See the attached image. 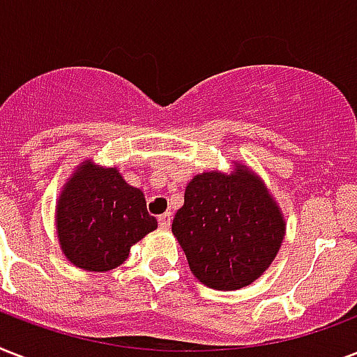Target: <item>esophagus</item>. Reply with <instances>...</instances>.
I'll use <instances>...</instances> for the list:
<instances>
[{"label":"esophagus","mask_w":357,"mask_h":357,"mask_svg":"<svg viewBox=\"0 0 357 357\" xmlns=\"http://www.w3.org/2000/svg\"><path fill=\"white\" fill-rule=\"evenodd\" d=\"M170 224H172V215L170 213H165L159 217V228L161 229H170Z\"/></svg>","instance_id":"esophagus-1"}]
</instances>
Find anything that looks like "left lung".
Segmentation results:
<instances>
[{"label": "left lung", "instance_id": "obj_1", "mask_svg": "<svg viewBox=\"0 0 357 357\" xmlns=\"http://www.w3.org/2000/svg\"><path fill=\"white\" fill-rule=\"evenodd\" d=\"M198 282L217 291H237L276 259L285 237V217L265 181L234 161L231 172L196 174L172 222Z\"/></svg>", "mask_w": 357, "mask_h": 357}]
</instances>
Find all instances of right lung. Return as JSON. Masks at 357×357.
Segmentation results:
<instances>
[{
	"label": "right lung",
	"mask_w": 357,
	"mask_h": 357,
	"mask_svg": "<svg viewBox=\"0 0 357 357\" xmlns=\"http://www.w3.org/2000/svg\"><path fill=\"white\" fill-rule=\"evenodd\" d=\"M155 228L144 192L131 187L116 167H102L92 159L75 167L55 206L61 252L83 271H113L128 259L131 246Z\"/></svg>",
	"instance_id": "obj_1"
}]
</instances>
